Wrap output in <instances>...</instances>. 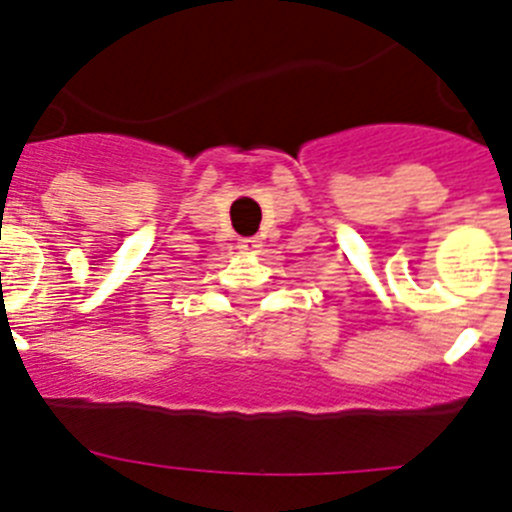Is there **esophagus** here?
Wrapping results in <instances>:
<instances>
[{"label":"esophagus","mask_w":512,"mask_h":512,"mask_svg":"<svg viewBox=\"0 0 512 512\" xmlns=\"http://www.w3.org/2000/svg\"><path fill=\"white\" fill-rule=\"evenodd\" d=\"M238 248H241L243 253H248V256H253V253H259L261 241H259V238H241Z\"/></svg>","instance_id":"obj_1"}]
</instances>
